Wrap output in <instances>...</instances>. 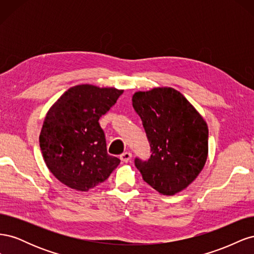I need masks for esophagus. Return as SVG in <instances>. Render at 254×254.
<instances>
[{"label":"esophagus","instance_id":"34e87169","mask_svg":"<svg viewBox=\"0 0 254 254\" xmlns=\"http://www.w3.org/2000/svg\"><path fill=\"white\" fill-rule=\"evenodd\" d=\"M131 157H132V153L130 152V151H125V152H123L122 155L120 156V159L123 161V162H128V161L131 159Z\"/></svg>","mask_w":254,"mask_h":254}]
</instances>
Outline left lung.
Masks as SVG:
<instances>
[{
	"label": "left lung",
	"instance_id": "left-lung-1",
	"mask_svg": "<svg viewBox=\"0 0 254 254\" xmlns=\"http://www.w3.org/2000/svg\"><path fill=\"white\" fill-rule=\"evenodd\" d=\"M132 106L142 120L152 152L147 162L135 159L136 168L159 194L180 193L197 178L206 162L209 130L204 119L171 87L137 91Z\"/></svg>",
	"mask_w": 254,
	"mask_h": 254
}]
</instances>
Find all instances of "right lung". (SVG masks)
I'll use <instances>...</instances> for the list:
<instances>
[{
  "mask_svg": "<svg viewBox=\"0 0 254 254\" xmlns=\"http://www.w3.org/2000/svg\"><path fill=\"white\" fill-rule=\"evenodd\" d=\"M124 90L82 83L66 90L49 109L39 135L44 162L67 188L88 191L120 164L107 153L98 120Z\"/></svg>",
  "mask_w": 254,
  "mask_h": 254,
  "instance_id": "add662e5",
  "label": "right lung"
}]
</instances>
